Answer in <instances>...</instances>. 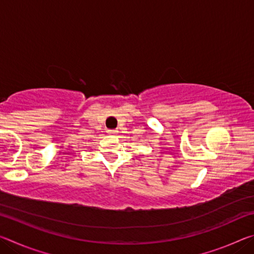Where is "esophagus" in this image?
Instances as JSON below:
<instances>
[{"instance_id":"obj_1","label":"esophagus","mask_w":254,"mask_h":254,"mask_svg":"<svg viewBox=\"0 0 254 254\" xmlns=\"http://www.w3.org/2000/svg\"><path fill=\"white\" fill-rule=\"evenodd\" d=\"M107 132H109L110 134H114V133H117L118 131H117V130H109V131H107Z\"/></svg>"}]
</instances>
